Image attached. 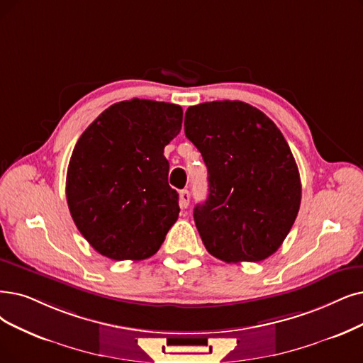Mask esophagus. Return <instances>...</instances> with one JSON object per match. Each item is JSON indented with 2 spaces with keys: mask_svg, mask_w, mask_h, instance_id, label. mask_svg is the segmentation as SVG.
Wrapping results in <instances>:
<instances>
[{
  "mask_svg": "<svg viewBox=\"0 0 363 363\" xmlns=\"http://www.w3.org/2000/svg\"><path fill=\"white\" fill-rule=\"evenodd\" d=\"M189 201H191L189 191H187V189L180 191V207L187 208V206H189Z\"/></svg>",
  "mask_w": 363,
  "mask_h": 363,
  "instance_id": "34e87169",
  "label": "esophagus"
}]
</instances>
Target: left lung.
Returning a JSON list of instances; mask_svg holds the SVG:
<instances>
[{"label": "left lung", "mask_w": 363, "mask_h": 363, "mask_svg": "<svg viewBox=\"0 0 363 363\" xmlns=\"http://www.w3.org/2000/svg\"><path fill=\"white\" fill-rule=\"evenodd\" d=\"M184 134L208 171V196L194 208L208 253L237 264L277 252L301 206L299 171L280 129L242 101H213L187 108Z\"/></svg>", "instance_id": "1"}]
</instances>
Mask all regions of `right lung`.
Returning a JSON list of instances; mask_svg holds the SVG:
<instances>
[{
  "label": "right lung",
  "instance_id": "obj_1",
  "mask_svg": "<svg viewBox=\"0 0 363 363\" xmlns=\"http://www.w3.org/2000/svg\"><path fill=\"white\" fill-rule=\"evenodd\" d=\"M177 104L152 99L110 106L86 128L67 171V202L80 234L114 260H143L176 223L167 144L182 129Z\"/></svg>",
  "mask_w": 363,
  "mask_h": 363
}]
</instances>
